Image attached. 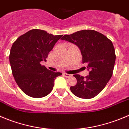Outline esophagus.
<instances>
[{"instance_id":"1","label":"esophagus","mask_w":129,"mask_h":129,"mask_svg":"<svg viewBox=\"0 0 129 129\" xmlns=\"http://www.w3.org/2000/svg\"><path fill=\"white\" fill-rule=\"evenodd\" d=\"M63 75L64 76V77H67V78H68V77H70L71 76H72V75H70V74H68V73H63Z\"/></svg>"}]
</instances>
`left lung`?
I'll return each mask as SVG.
<instances>
[{"mask_svg": "<svg viewBox=\"0 0 129 129\" xmlns=\"http://www.w3.org/2000/svg\"><path fill=\"white\" fill-rule=\"evenodd\" d=\"M61 39L79 47L82 63L87 64L90 71L85 77L74 75L77 83L71 86V91L82 99L94 98L103 90L113 72L116 55L112 42L103 34L92 30H80L64 35Z\"/></svg>", "mask_w": 129, "mask_h": 129, "instance_id": "8db88e82", "label": "left lung"}]
</instances>
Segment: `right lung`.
Here are the masks:
<instances>
[{
	"label": "right lung",
	"instance_id": "obj_1",
	"mask_svg": "<svg viewBox=\"0 0 129 129\" xmlns=\"http://www.w3.org/2000/svg\"><path fill=\"white\" fill-rule=\"evenodd\" d=\"M62 36L33 29L13 43L9 54L12 73L19 87L28 96L40 98L48 95L53 89L55 78L62 75L40 64L46 61L49 52Z\"/></svg>",
	"mask_w": 129,
	"mask_h": 129
}]
</instances>
